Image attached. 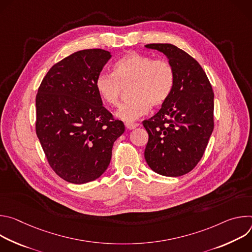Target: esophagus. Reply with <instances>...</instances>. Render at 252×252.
<instances>
[{
  "instance_id": "obj_1",
  "label": "esophagus",
  "mask_w": 252,
  "mask_h": 252,
  "mask_svg": "<svg viewBox=\"0 0 252 252\" xmlns=\"http://www.w3.org/2000/svg\"><path fill=\"white\" fill-rule=\"evenodd\" d=\"M125 126H126V127L127 129H133V128L138 126V124H135V123H126Z\"/></svg>"
}]
</instances>
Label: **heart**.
Masks as SVG:
<instances>
[{
  "mask_svg": "<svg viewBox=\"0 0 252 252\" xmlns=\"http://www.w3.org/2000/svg\"><path fill=\"white\" fill-rule=\"evenodd\" d=\"M175 82L172 65L163 59L129 52L114 64V73H99L94 87L101 99L116 106L126 88L129 97L121 104L117 116L130 122L146 115L151 105L159 107L170 96Z\"/></svg>",
  "mask_w": 252,
  "mask_h": 252,
  "instance_id": "obj_1",
  "label": "heart"
}]
</instances>
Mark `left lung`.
<instances>
[{"label": "left lung", "mask_w": 252, "mask_h": 252, "mask_svg": "<svg viewBox=\"0 0 252 252\" xmlns=\"http://www.w3.org/2000/svg\"><path fill=\"white\" fill-rule=\"evenodd\" d=\"M146 48L166 56L175 82L158 113L142 122L149 133L145 158L158 174L181 176L192 170L204 154L214 126V94L203 68L188 53L171 44Z\"/></svg>", "instance_id": "8db88e82"}]
</instances>
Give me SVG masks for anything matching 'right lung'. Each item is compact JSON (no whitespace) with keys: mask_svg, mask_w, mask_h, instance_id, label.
<instances>
[{"mask_svg":"<svg viewBox=\"0 0 252 252\" xmlns=\"http://www.w3.org/2000/svg\"><path fill=\"white\" fill-rule=\"evenodd\" d=\"M110 52H76L54 64L35 96V132L49 164L65 182L83 185L109 166L114 142L125 132L122 121L102 105L94 81Z\"/></svg>","mask_w":252,"mask_h":252,"instance_id":"add662e5","label":"right lung"}]
</instances>
